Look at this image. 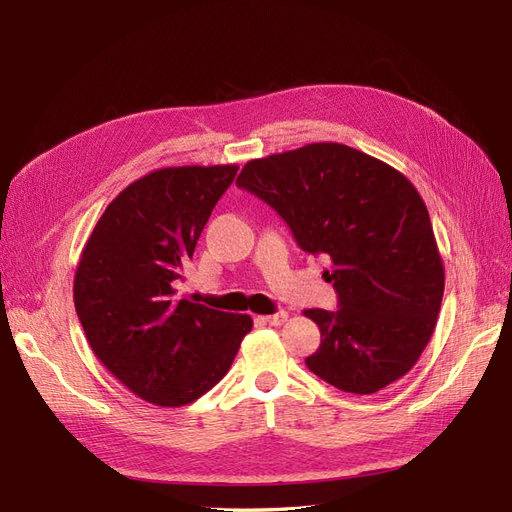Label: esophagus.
<instances>
[{
  "mask_svg": "<svg viewBox=\"0 0 512 512\" xmlns=\"http://www.w3.org/2000/svg\"><path fill=\"white\" fill-rule=\"evenodd\" d=\"M288 318L286 312H277V314H271V316H262V322L271 324V327H280V324H284Z\"/></svg>",
  "mask_w": 512,
  "mask_h": 512,
  "instance_id": "1",
  "label": "esophagus"
}]
</instances>
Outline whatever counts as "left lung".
<instances>
[{
    "label": "left lung",
    "instance_id": "1",
    "mask_svg": "<svg viewBox=\"0 0 512 512\" xmlns=\"http://www.w3.org/2000/svg\"><path fill=\"white\" fill-rule=\"evenodd\" d=\"M237 185L273 207L303 252L333 262L337 309H305L320 327L309 371L371 395L406 376L436 329L444 267L414 185L367 153L312 143L247 162Z\"/></svg>",
    "mask_w": 512,
    "mask_h": 512
}]
</instances>
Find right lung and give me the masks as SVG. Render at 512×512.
Returning a JSON list of instances; mask_svg holds the SVG:
<instances>
[{
	"label": "right lung",
	"mask_w": 512,
	"mask_h": 512,
	"mask_svg": "<svg viewBox=\"0 0 512 512\" xmlns=\"http://www.w3.org/2000/svg\"><path fill=\"white\" fill-rule=\"evenodd\" d=\"M239 166H170L106 207L74 275V307L102 365L149 404H192L218 384L252 318L177 294L183 267Z\"/></svg>",
	"instance_id": "add662e5"
}]
</instances>
